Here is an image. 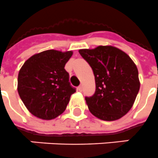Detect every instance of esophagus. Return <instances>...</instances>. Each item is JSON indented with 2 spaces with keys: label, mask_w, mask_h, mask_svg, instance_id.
Listing matches in <instances>:
<instances>
[{
  "label": "esophagus",
  "mask_w": 158,
  "mask_h": 158,
  "mask_svg": "<svg viewBox=\"0 0 158 158\" xmlns=\"http://www.w3.org/2000/svg\"><path fill=\"white\" fill-rule=\"evenodd\" d=\"M82 85H80V86H78V88H77V90L78 91H82Z\"/></svg>",
  "instance_id": "esophagus-1"
}]
</instances>
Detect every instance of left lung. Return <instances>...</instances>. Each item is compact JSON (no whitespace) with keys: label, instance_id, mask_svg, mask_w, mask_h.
<instances>
[{"label":"left lung","instance_id":"8db88e82","mask_svg":"<svg viewBox=\"0 0 158 158\" xmlns=\"http://www.w3.org/2000/svg\"><path fill=\"white\" fill-rule=\"evenodd\" d=\"M91 67L96 89L85 97L89 112L103 121H116L132 108L140 87L138 69L127 53L112 45L79 50Z\"/></svg>","mask_w":158,"mask_h":158}]
</instances>
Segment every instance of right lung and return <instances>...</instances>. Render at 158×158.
<instances>
[{
  "label": "right lung",
  "instance_id": "add662e5",
  "mask_svg": "<svg viewBox=\"0 0 158 158\" xmlns=\"http://www.w3.org/2000/svg\"><path fill=\"white\" fill-rule=\"evenodd\" d=\"M73 52L48 50L27 59L18 76V92L27 110L42 120L64 113L76 89L64 69Z\"/></svg>",
  "mask_w": 158,
  "mask_h": 158
}]
</instances>
